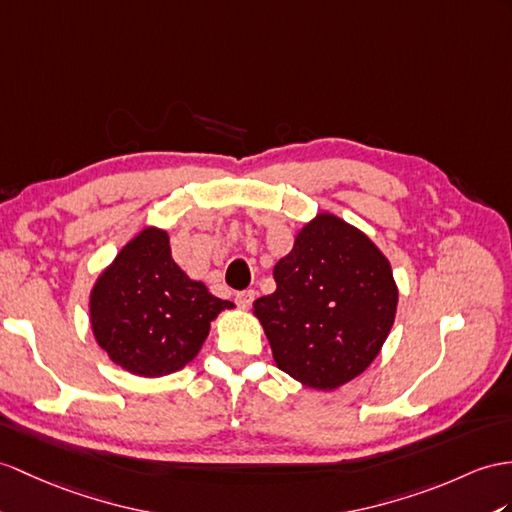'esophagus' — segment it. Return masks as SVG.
I'll return each mask as SVG.
<instances>
[{
	"label": "esophagus",
	"instance_id": "34e87169",
	"mask_svg": "<svg viewBox=\"0 0 512 512\" xmlns=\"http://www.w3.org/2000/svg\"><path fill=\"white\" fill-rule=\"evenodd\" d=\"M254 295H256L254 289L239 291V293L234 295V302H236V306H239V308H249V306H252V302H254Z\"/></svg>",
	"mask_w": 512,
	"mask_h": 512
}]
</instances>
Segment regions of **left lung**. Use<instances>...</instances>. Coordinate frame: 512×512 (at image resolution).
<instances>
[{"label":"left lung","mask_w":512,"mask_h":512,"mask_svg":"<svg viewBox=\"0 0 512 512\" xmlns=\"http://www.w3.org/2000/svg\"><path fill=\"white\" fill-rule=\"evenodd\" d=\"M276 291L254 302L276 365L310 389L330 391L363 373L389 336L393 271L367 236L319 215L273 267Z\"/></svg>","instance_id":"1"}]
</instances>
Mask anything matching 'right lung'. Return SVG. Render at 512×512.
<instances>
[{"label": "right lung", "instance_id": "right-lung-1", "mask_svg": "<svg viewBox=\"0 0 512 512\" xmlns=\"http://www.w3.org/2000/svg\"><path fill=\"white\" fill-rule=\"evenodd\" d=\"M232 306L173 263L167 232L147 228L99 276L91 293V326L117 365L158 378L191 363L210 321Z\"/></svg>", "mask_w": 512, "mask_h": 512}]
</instances>
